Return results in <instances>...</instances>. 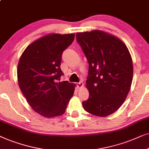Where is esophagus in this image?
<instances>
[{"instance_id":"obj_1","label":"esophagus","mask_w":149,"mask_h":149,"mask_svg":"<svg viewBox=\"0 0 149 149\" xmlns=\"http://www.w3.org/2000/svg\"><path fill=\"white\" fill-rule=\"evenodd\" d=\"M83 85H84V84H83V82H80L77 83V86H78L79 88H82Z\"/></svg>"}]
</instances>
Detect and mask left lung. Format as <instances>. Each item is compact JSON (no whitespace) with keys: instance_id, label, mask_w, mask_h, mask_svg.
Segmentation results:
<instances>
[{"instance_id":"1","label":"left lung","mask_w":149,"mask_h":149,"mask_svg":"<svg viewBox=\"0 0 149 149\" xmlns=\"http://www.w3.org/2000/svg\"><path fill=\"white\" fill-rule=\"evenodd\" d=\"M76 38L89 65L86 81L89 97L82 102L83 108L105 117L122 106L130 92L134 73L132 56L123 41L107 32L78 33Z\"/></svg>"}]
</instances>
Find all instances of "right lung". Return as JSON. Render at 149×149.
I'll list each match as a JSON object with an SVG mask.
<instances>
[{"mask_svg": "<svg viewBox=\"0 0 149 149\" xmlns=\"http://www.w3.org/2000/svg\"><path fill=\"white\" fill-rule=\"evenodd\" d=\"M75 34L49 33L32 42L19 58L17 69L19 87L33 110L46 118L63 114L76 84L58 82L63 51Z\"/></svg>", "mask_w": 149, "mask_h": 149, "instance_id": "1", "label": "right lung"}]
</instances>
